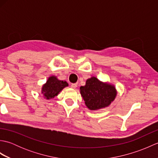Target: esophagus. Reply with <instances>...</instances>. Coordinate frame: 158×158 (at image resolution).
I'll use <instances>...</instances> for the list:
<instances>
[{
	"label": "esophagus",
	"mask_w": 158,
	"mask_h": 158,
	"mask_svg": "<svg viewBox=\"0 0 158 158\" xmlns=\"http://www.w3.org/2000/svg\"><path fill=\"white\" fill-rule=\"evenodd\" d=\"M70 87H71V88H73V89H75L77 87V83H72L71 85H70Z\"/></svg>",
	"instance_id": "34e87169"
}]
</instances>
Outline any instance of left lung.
Returning a JSON list of instances; mask_svg holds the SVG:
<instances>
[{"instance_id": "left-lung-1", "label": "left lung", "mask_w": 158, "mask_h": 158, "mask_svg": "<svg viewBox=\"0 0 158 158\" xmlns=\"http://www.w3.org/2000/svg\"><path fill=\"white\" fill-rule=\"evenodd\" d=\"M80 93L86 106L91 110H97L109 106L117 92L114 85L92 77L87 79L84 86L80 87Z\"/></svg>"}]
</instances>
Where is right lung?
Returning <instances> with one entry per match:
<instances>
[{
	"label": "right lung",
	"mask_w": 158,
	"mask_h": 158,
	"mask_svg": "<svg viewBox=\"0 0 158 158\" xmlns=\"http://www.w3.org/2000/svg\"><path fill=\"white\" fill-rule=\"evenodd\" d=\"M67 86H69V83L66 81L59 80L56 76H50L45 84L43 85L41 94L47 100L52 99L58 96Z\"/></svg>",
	"instance_id": "obj_1"
}]
</instances>
